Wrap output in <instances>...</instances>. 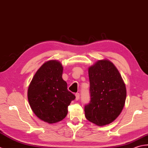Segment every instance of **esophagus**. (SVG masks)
Here are the masks:
<instances>
[{"instance_id": "1", "label": "esophagus", "mask_w": 148, "mask_h": 148, "mask_svg": "<svg viewBox=\"0 0 148 148\" xmlns=\"http://www.w3.org/2000/svg\"><path fill=\"white\" fill-rule=\"evenodd\" d=\"M75 99H76V100H78V99H79V98H80V94L79 93H76V94H75Z\"/></svg>"}]
</instances>
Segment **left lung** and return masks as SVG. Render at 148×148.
<instances>
[{
    "label": "left lung",
    "instance_id": "1",
    "mask_svg": "<svg viewBox=\"0 0 148 148\" xmlns=\"http://www.w3.org/2000/svg\"><path fill=\"white\" fill-rule=\"evenodd\" d=\"M91 101L85 106L86 119L98 126L113 122L125 103L126 89L118 70L109 60H98L88 69Z\"/></svg>",
    "mask_w": 148,
    "mask_h": 148
}]
</instances>
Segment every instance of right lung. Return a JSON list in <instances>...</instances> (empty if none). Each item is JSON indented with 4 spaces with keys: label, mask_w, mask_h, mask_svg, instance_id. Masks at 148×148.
<instances>
[{
    "label": "right lung",
    "mask_w": 148,
    "mask_h": 148,
    "mask_svg": "<svg viewBox=\"0 0 148 148\" xmlns=\"http://www.w3.org/2000/svg\"><path fill=\"white\" fill-rule=\"evenodd\" d=\"M63 67L57 60L45 62L33 77L27 96L33 112L44 122L61 121L68 114V107L75 96L62 79Z\"/></svg>",
    "instance_id": "right-lung-1"
}]
</instances>
